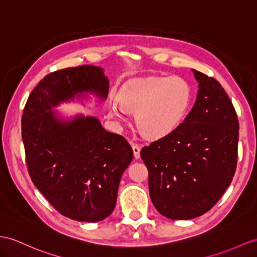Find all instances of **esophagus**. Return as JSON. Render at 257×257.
I'll list each match as a JSON object with an SVG mask.
<instances>
[{
	"label": "esophagus",
	"mask_w": 257,
	"mask_h": 257,
	"mask_svg": "<svg viewBox=\"0 0 257 257\" xmlns=\"http://www.w3.org/2000/svg\"><path fill=\"white\" fill-rule=\"evenodd\" d=\"M132 148H133V152H134L135 159H139L140 156H141V146L137 145V144H133Z\"/></svg>",
	"instance_id": "obj_1"
}]
</instances>
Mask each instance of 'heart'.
I'll return each mask as SVG.
<instances>
[{
    "label": "heart",
    "instance_id": "obj_1",
    "mask_svg": "<svg viewBox=\"0 0 257 257\" xmlns=\"http://www.w3.org/2000/svg\"><path fill=\"white\" fill-rule=\"evenodd\" d=\"M191 88L180 77L134 79L118 92V102H111L109 115L124 121L127 112H136L135 121L148 137H162L183 120L191 102Z\"/></svg>",
    "mask_w": 257,
    "mask_h": 257
}]
</instances>
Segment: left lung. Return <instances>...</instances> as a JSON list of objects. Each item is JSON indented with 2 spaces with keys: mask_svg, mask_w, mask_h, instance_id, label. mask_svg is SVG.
I'll return each instance as SVG.
<instances>
[{
  "mask_svg": "<svg viewBox=\"0 0 257 257\" xmlns=\"http://www.w3.org/2000/svg\"><path fill=\"white\" fill-rule=\"evenodd\" d=\"M193 73L198 91L190 113L141 150L152 202L173 220L207 212L228 189L237 161L239 121L232 102L215 78Z\"/></svg>",
  "mask_w": 257,
  "mask_h": 257,
  "instance_id": "obj_1",
  "label": "left lung"
}]
</instances>
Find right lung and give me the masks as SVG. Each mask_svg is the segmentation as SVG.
Listing matches in <instances>:
<instances>
[{"label": "right lung", "mask_w": 257, "mask_h": 257, "mask_svg": "<svg viewBox=\"0 0 257 257\" xmlns=\"http://www.w3.org/2000/svg\"><path fill=\"white\" fill-rule=\"evenodd\" d=\"M81 92L107 99L109 80L101 67L83 65L48 74L25 105L22 139L29 176L49 203L73 220L97 222L115 207L133 149L95 116L79 114L65 121L52 111Z\"/></svg>", "instance_id": "right-lung-1"}]
</instances>
